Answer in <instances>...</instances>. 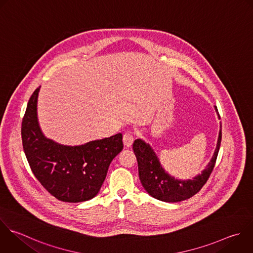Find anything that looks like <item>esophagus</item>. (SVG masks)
<instances>
[{"instance_id": "1", "label": "esophagus", "mask_w": 253, "mask_h": 253, "mask_svg": "<svg viewBox=\"0 0 253 253\" xmlns=\"http://www.w3.org/2000/svg\"><path fill=\"white\" fill-rule=\"evenodd\" d=\"M123 141H124V144L126 146V147H129L131 146L132 142H133V135L131 132H126L124 134V137H123Z\"/></svg>"}]
</instances>
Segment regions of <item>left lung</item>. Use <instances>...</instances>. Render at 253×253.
<instances>
[{"instance_id":"obj_1","label":"left lung","mask_w":253,"mask_h":253,"mask_svg":"<svg viewBox=\"0 0 253 253\" xmlns=\"http://www.w3.org/2000/svg\"><path fill=\"white\" fill-rule=\"evenodd\" d=\"M214 110L219 119L216 107ZM221 141V125L218 132L216 147L213 155L202 171L193 179L179 180L169 175L162 167L159 158L152 147L144 140L135 139L132 145L133 152L137 159L138 176L145 191L153 198L167 203H177L187 200L197 194L208 181L217 157Z\"/></svg>"}]
</instances>
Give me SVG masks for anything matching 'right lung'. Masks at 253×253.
<instances>
[{
	"label": "right lung",
	"instance_id": "right-lung-1",
	"mask_svg": "<svg viewBox=\"0 0 253 253\" xmlns=\"http://www.w3.org/2000/svg\"><path fill=\"white\" fill-rule=\"evenodd\" d=\"M40 89L30 98L22 123L23 147L31 169L56 199L68 203L91 200L99 193L111 162L123 150V135L74 146L47 138L38 120Z\"/></svg>",
	"mask_w": 253,
	"mask_h": 253
}]
</instances>
